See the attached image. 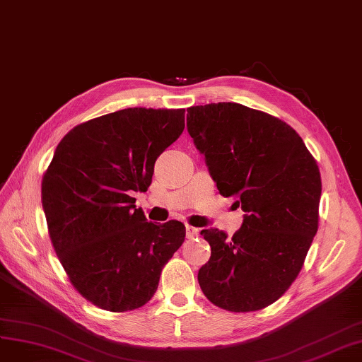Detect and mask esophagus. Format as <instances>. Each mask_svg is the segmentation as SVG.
I'll return each instance as SVG.
<instances>
[{
  "mask_svg": "<svg viewBox=\"0 0 362 362\" xmlns=\"http://www.w3.org/2000/svg\"><path fill=\"white\" fill-rule=\"evenodd\" d=\"M197 236H198V228H195L192 226H186V238L194 239Z\"/></svg>",
  "mask_w": 362,
  "mask_h": 362,
  "instance_id": "34e87169",
  "label": "esophagus"
}]
</instances>
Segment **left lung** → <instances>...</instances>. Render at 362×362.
I'll return each mask as SVG.
<instances>
[{
	"instance_id": "left-lung-1",
	"label": "left lung",
	"mask_w": 362,
	"mask_h": 362,
	"mask_svg": "<svg viewBox=\"0 0 362 362\" xmlns=\"http://www.w3.org/2000/svg\"><path fill=\"white\" fill-rule=\"evenodd\" d=\"M188 132L219 194L238 198L247 212L233 238L202 230L212 254L198 283L223 310L266 308L295 281L317 233V162L293 127L240 103L188 108Z\"/></svg>"
}]
</instances>
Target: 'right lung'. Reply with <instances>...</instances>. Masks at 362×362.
Returning <instances> with one entry per match:
<instances>
[{"label": "right lung", "mask_w": 362, "mask_h": 362, "mask_svg": "<svg viewBox=\"0 0 362 362\" xmlns=\"http://www.w3.org/2000/svg\"><path fill=\"white\" fill-rule=\"evenodd\" d=\"M183 127V108H127L81 123L58 143L42 206L69 281L93 305L143 307L182 247L180 221L148 223L132 195L147 191L158 156Z\"/></svg>", "instance_id": "right-lung-1"}]
</instances>
